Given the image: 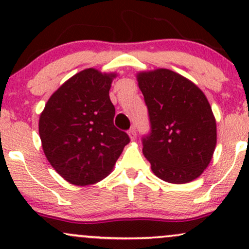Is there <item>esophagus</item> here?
<instances>
[{"label":"esophagus","mask_w":249,"mask_h":249,"mask_svg":"<svg viewBox=\"0 0 249 249\" xmlns=\"http://www.w3.org/2000/svg\"><path fill=\"white\" fill-rule=\"evenodd\" d=\"M128 136H130L131 141H134V139H136V137H137V133H136V127L132 126V127L130 128V130H128Z\"/></svg>","instance_id":"obj_1"}]
</instances>
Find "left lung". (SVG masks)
Instances as JSON below:
<instances>
[{
    "label": "left lung",
    "mask_w": 249,
    "mask_h": 249,
    "mask_svg": "<svg viewBox=\"0 0 249 249\" xmlns=\"http://www.w3.org/2000/svg\"><path fill=\"white\" fill-rule=\"evenodd\" d=\"M151 131L142 153L153 173L171 184L200 177L216 145V123L206 96L194 83L167 69L137 75Z\"/></svg>",
    "instance_id": "1"
}]
</instances>
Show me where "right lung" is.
Wrapping results in <instances>:
<instances>
[{
  "instance_id": "1",
  "label": "right lung",
  "mask_w": 249,
  "mask_h": 249,
  "mask_svg": "<svg viewBox=\"0 0 249 249\" xmlns=\"http://www.w3.org/2000/svg\"><path fill=\"white\" fill-rule=\"evenodd\" d=\"M115 77L92 68L76 73L53 93L39 117L45 157L70 184L101 181L130 142L113 125L116 110L108 91Z\"/></svg>"
}]
</instances>
